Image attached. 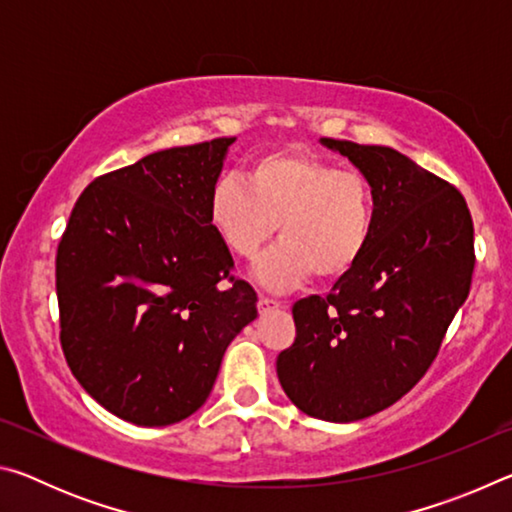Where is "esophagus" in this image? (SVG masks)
<instances>
[{
    "mask_svg": "<svg viewBox=\"0 0 512 512\" xmlns=\"http://www.w3.org/2000/svg\"><path fill=\"white\" fill-rule=\"evenodd\" d=\"M280 307H282V302H277V300H273V298L259 296V300H257V309H259V314H268V311L280 309Z\"/></svg>",
    "mask_w": 512,
    "mask_h": 512,
    "instance_id": "1",
    "label": "esophagus"
}]
</instances>
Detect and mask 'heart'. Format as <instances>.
<instances>
[{"label": "heart", "instance_id": "heart-1", "mask_svg": "<svg viewBox=\"0 0 512 512\" xmlns=\"http://www.w3.org/2000/svg\"><path fill=\"white\" fill-rule=\"evenodd\" d=\"M207 221L232 255L253 262L280 223V246L255 268L271 291H289L318 273L323 280L348 275L366 253L375 225V192L357 169L307 151L259 155L246 183L223 176L207 201Z\"/></svg>", "mask_w": 512, "mask_h": 512}]
</instances>
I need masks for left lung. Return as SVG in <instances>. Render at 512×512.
Here are the masks:
<instances>
[{
    "mask_svg": "<svg viewBox=\"0 0 512 512\" xmlns=\"http://www.w3.org/2000/svg\"><path fill=\"white\" fill-rule=\"evenodd\" d=\"M375 192L366 253L325 298L293 305L296 341L277 377L302 413L354 422L388 409L436 359L470 293L474 228L465 198L391 146L320 137Z\"/></svg>",
    "mask_w": 512,
    "mask_h": 512,
    "instance_id": "1",
    "label": "left lung"
}]
</instances>
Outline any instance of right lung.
<instances>
[{
    "label": "right lung",
    "instance_id": "right-lung-1",
    "mask_svg": "<svg viewBox=\"0 0 512 512\" xmlns=\"http://www.w3.org/2000/svg\"><path fill=\"white\" fill-rule=\"evenodd\" d=\"M235 137L176 146L85 187L56 255L60 345L103 409L167 427L201 409L257 293L207 201ZM229 287H224V282Z\"/></svg>",
    "mask_w": 512,
    "mask_h": 512
}]
</instances>
